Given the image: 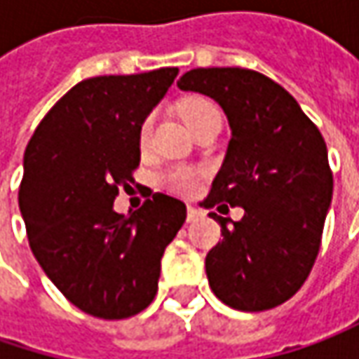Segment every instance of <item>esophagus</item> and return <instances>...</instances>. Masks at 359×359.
Listing matches in <instances>:
<instances>
[{"mask_svg": "<svg viewBox=\"0 0 359 359\" xmlns=\"http://www.w3.org/2000/svg\"><path fill=\"white\" fill-rule=\"evenodd\" d=\"M201 217H203V210L195 209V207H191V205L187 207V221H189V223H193V221L201 219Z\"/></svg>", "mask_w": 359, "mask_h": 359, "instance_id": "34e87169", "label": "esophagus"}]
</instances>
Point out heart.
Wrapping results in <instances>:
<instances>
[{"label": "heart", "mask_w": 359, "mask_h": 359, "mask_svg": "<svg viewBox=\"0 0 359 359\" xmlns=\"http://www.w3.org/2000/svg\"><path fill=\"white\" fill-rule=\"evenodd\" d=\"M180 116L191 130H195L209 120H221V110L207 96H189L180 102ZM152 130H154V112H150L142 118V122L138 126L140 149H149L150 147ZM161 184L166 187L168 191L177 193V195H191L198 184V175L193 168L175 166V168H168L161 175Z\"/></svg>", "instance_id": "obj_1"}]
</instances>
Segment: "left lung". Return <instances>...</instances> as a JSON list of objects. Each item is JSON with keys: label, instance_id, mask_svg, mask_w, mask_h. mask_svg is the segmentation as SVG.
<instances>
[{"label": "left lung", "instance_id": "left-lung-1", "mask_svg": "<svg viewBox=\"0 0 359 359\" xmlns=\"http://www.w3.org/2000/svg\"><path fill=\"white\" fill-rule=\"evenodd\" d=\"M177 84L219 102L231 126L205 207L245 209L231 226L209 212L223 235L205 259L210 289L233 309L277 307L302 289L320 253L334 193L325 140L287 90L255 70L196 68Z\"/></svg>", "mask_w": 359, "mask_h": 359}]
</instances>
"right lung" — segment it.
Here are the masks:
<instances>
[{"label": "right lung", "mask_w": 359, "mask_h": 359, "mask_svg": "<svg viewBox=\"0 0 359 359\" xmlns=\"http://www.w3.org/2000/svg\"><path fill=\"white\" fill-rule=\"evenodd\" d=\"M179 68L96 76L52 106L24 154L20 210L34 257L64 297L100 320L147 309L161 259L187 219L184 203L150 193L133 215L114 198L140 163L138 126Z\"/></svg>", "instance_id": "obj_1"}]
</instances>
